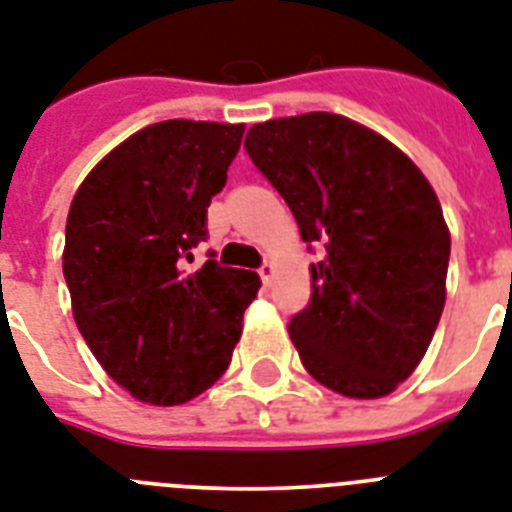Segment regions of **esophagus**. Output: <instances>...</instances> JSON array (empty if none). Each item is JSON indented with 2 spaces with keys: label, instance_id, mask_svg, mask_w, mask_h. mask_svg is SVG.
<instances>
[{
  "label": "esophagus",
  "instance_id": "esophagus-1",
  "mask_svg": "<svg viewBox=\"0 0 512 512\" xmlns=\"http://www.w3.org/2000/svg\"><path fill=\"white\" fill-rule=\"evenodd\" d=\"M260 278H263L265 286L273 284V278H276V263H270V260H265L263 268H260Z\"/></svg>",
  "mask_w": 512,
  "mask_h": 512
}]
</instances>
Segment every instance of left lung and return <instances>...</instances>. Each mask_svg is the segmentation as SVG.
I'll use <instances>...</instances> for the list:
<instances>
[{"label":"left lung","instance_id":"obj_1","mask_svg":"<svg viewBox=\"0 0 512 512\" xmlns=\"http://www.w3.org/2000/svg\"><path fill=\"white\" fill-rule=\"evenodd\" d=\"M249 157L323 244L289 321L305 371L352 400L392 394L429 350L447 299L450 228L429 178L392 141L334 112L255 123Z\"/></svg>","mask_w":512,"mask_h":512}]
</instances>
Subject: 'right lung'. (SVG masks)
I'll return each instance as SVG.
<instances>
[{"label":"right lung","mask_w":512,"mask_h":512,"mask_svg":"<svg viewBox=\"0 0 512 512\" xmlns=\"http://www.w3.org/2000/svg\"><path fill=\"white\" fill-rule=\"evenodd\" d=\"M242 136L244 123H152L70 202L62 273L76 326L107 376L147 405L189 402L223 376L260 289L255 270H184Z\"/></svg>","instance_id":"1"}]
</instances>
